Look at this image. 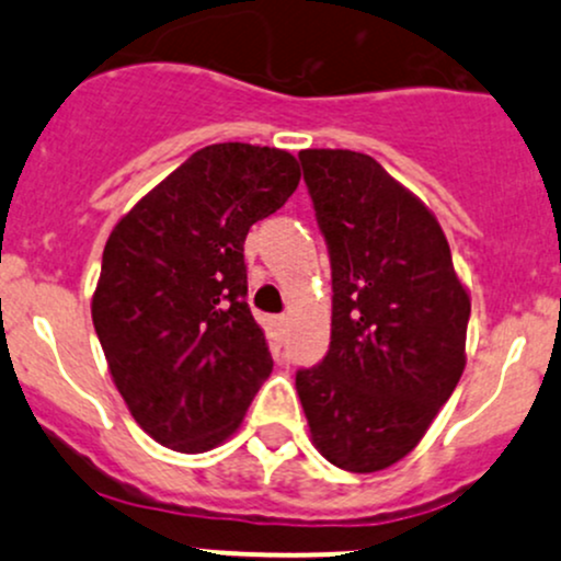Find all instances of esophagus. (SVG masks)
I'll use <instances>...</instances> for the list:
<instances>
[{"label":"esophagus","mask_w":561,"mask_h":561,"mask_svg":"<svg viewBox=\"0 0 561 561\" xmlns=\"http://www.w3.org/2000/svg\"><path fill=\"white\" fill-rule=\"evenodd\" d=\"M268 327H272V334L276 340H285L289 321H287V317H272L268 319Z\"/></svg>","instance_id":"1"}]
</instances>
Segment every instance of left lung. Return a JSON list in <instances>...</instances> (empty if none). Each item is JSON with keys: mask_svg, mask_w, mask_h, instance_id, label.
Returning a JSON list of instances; mask_svg holds the SVG:
<instances>
[{"mask_svg": "<svg viewBox=\"0 0 561 561\" xmlns=\"http://www.w3.org/2000/svg\"><path fill=\"white\" fill-rule=\"evenodd\" d=\"M332 261V343L295 377L311 443L345 472L411 454L467 364L469 300L433 210L375 158L300 150Z\"/></svg>", "mask_w": 561, "mask_h": 561, "instance_id": "obj_1", "label": "left lung"}]
</instances>
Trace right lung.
<instances>
[{"instance_id":"add662e5","label":"right lung","mask_w":561,"mask_h":561,"mask_svg":"<svg viewBox=\"0 0 561 561\" xmlns=\"http://www.w3.org/2000/svg\"><path fill=\"white\" fill-rule=\"evenodd\" d=\"M298 182L287 150L203 147L107 237L94 330L115 388L160 446L179 454L221 446L272 375L266 334L244 300V237Z\"/></svg>"}]
</instances>
